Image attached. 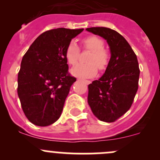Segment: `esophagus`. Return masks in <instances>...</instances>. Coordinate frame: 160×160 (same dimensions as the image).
Returning <instances> with one entry per match:
<instances>
[{
	"label": "esophagus",
	"mask_w": 160,
	"mask_h": 160,
	"mask_svg": "<svg viewBox=\"0 0 160 160\" xmlns=\"http://www.w3.org/2000/svg\"><path fill=\"white\" fill-rule=\"evenodd\" d=\"M83 82H84L85 83H87V84H90L91 82H90V80H83Z\"/></svg>",
	"instance_id": "esophagus-1"
}]
</instances>
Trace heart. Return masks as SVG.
<instances>
[{
  "label": "heart",
  "mask_w": 160,
  "mask_h": 160,
  "mask_svg": "<svg viewBox=\"0 0 160 160\" xmlns=\"http://www.w3.org/2000/svg\"><path fill=\"white\" fill-rule=\"evenodd\" d=\"M83 45L86 49L92 51L88 61V63L77 64L71 70V73L80 78H90L94 77L99 70H104L108 65L110 55L108 50L104 49V43L99 37L91 35L83 40ZM80 49L75 42L72 41L67 46L65 56L70 65H75L78 61Z\"/></svg>",
  "instance_id": "b5f03b06"
}]
</instances>
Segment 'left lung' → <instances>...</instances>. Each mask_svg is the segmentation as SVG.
<instances>
[{
    "label": "left lung",
    "instance_id": "1",
    "mask_svg": "<svg viewBox=\"0 0 160 160\" xmlns=\"http://www.w3.org/2000/svg\"><path fill=\"white\" fill-rule=\"evenodd\" d=\"M86 30L104 38L111 52L104 73L88 85V104L99 120L114 122L129 110L138 90L140 70L137 56L116 31L104 27Z\"/></svg>",
    "mask_w": 160,
    "mask_h": 160
}]
</instances>
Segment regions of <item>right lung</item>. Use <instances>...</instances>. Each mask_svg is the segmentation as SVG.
I'll return each instance as SVG.
<instances>
[{
    "instance_id": "1",
    "label": "right lung",
    "mask_w": 160,
    "mask_h": 160,
    "mask_svg": "<svg viewBox=\"0 0 160 160\" xmlns=\"http://www.w3.org/2000/svg\"><path fill=\"white\" fill-rule=\"evenodd\" d=\"M83 30L46 31L24 55L18 75V95L25 116L34 125L48 126L60 117L70 87L77 80L68 72L66 49Z\"/></svg>"
}]
</instances>
